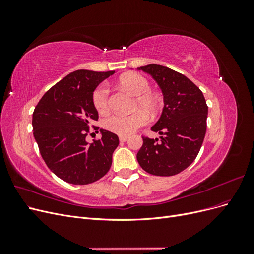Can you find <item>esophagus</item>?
I'll return each mask as SVG.
<instances>
[{
    "mask_svg": "<svg viewBox=\"0 0 254 254\" xmlns=\"http://www.w3.org/2000/svg\"><path fill=\"white\" fill-rule=\"evenodd\" d=\"M127 140H128V136H123V135L120 136V141L121 142H126Z\"/></svg>",
    "mask_w": 254,
    "mask_h": 254,
    "instance_id": "1",
    "label": "esophagus"
}]
</instances>
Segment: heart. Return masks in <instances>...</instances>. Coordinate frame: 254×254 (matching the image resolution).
Segmentation results:
<instances>
[{"label":"heart","mask_w":254,"mask_h":254,"mask_svg":"<svg viewBox=\"0 0 254 254\" xmlns=\"http://www.w3.org/2000/svg\"><path fill=\"white\" fill-rule=\"evenodd\" d=\"M120 86L128 90L130 93L136 96L135 107H140L149 114H155L160 108L159 98L150 93V84L140 74L130 73L123 75L119 79ZM93 104L98 113L104 114L109 109V88L102 83L95 89L93 93ZM147 118L142 111H136L129 115L113 114L105 120V127L109 131L119 135H130L137 128L144 126Z\"/></svg>","instance_id":"1"}]
</instances>
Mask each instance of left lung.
Segmentation results:
<instances>
[{"label":"left lung","instance_id":"left-lung-1","mask_svg":"<svg viewBox=\"0 0 254 254\" xmlns=\"http://www.w3.org/2000/svg\"><path fill=\"white\" fill-rule=\"evenodd\" d=\"M137 70L152 76L164 101L162 114L151 127L160 140L144 136L137 162L151 175H177L194 162L203 143L207 118L204 96L187 76L170 67L148 64Z\"/></svg>","mask_w":254,"mask_h":254}]
</instances>
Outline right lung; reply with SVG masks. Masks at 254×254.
Returning a JSON list of instances; mask_svg holds the SVG:
<instances>
[{
    "label": "right lung",
    "mask_w": 254,
    "mask_h": 254,
    "mask_svg": "<svg viewBox=\"0 0 254 254\" xmlns=\"http://www.w3.org/2000/svg\"><path fill=\"white\" fill-rule=\"evenodd\" d=\"M113 74L114 71L72 72L53 86L34 110L33 132L41 157L50 170L67 183L95 182L110 170L112 153L119 146L118 135L101 129L102 139L91 144L86 136L90 125L98 120L93 92Z\"/></svg>",
    "instance_id": "add662e5"
}]
</instances>
